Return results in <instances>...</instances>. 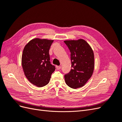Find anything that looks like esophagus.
I'll return each instance as SVG.
<instances>
[{
    "label": "esophagus",
    "mask_w": 122,
    "mask_h": 122,
    "mask_svg": "<svg viewBox=\"0 0 122 122\" xmlns=\"http://www.w3.org/2000/svg\"><path fill=\"white\" fill-rule=\"evenodd\" d=\"M56 68L57 70H60L61 69V66H56Z\"/></svg>",
    "instance_id": "1"
}]
</instances>
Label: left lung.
I'll use <instances>...</instances> for the list:
<instances>
[{"label":"left lung","instance_id":"obj_1","mask_svg":"<svg viewBox=\"0 0 122 122\" xmlns=\"http://www.w3.org/2000/svg\"><path fill=\"white\" fill-rule=\"evenodd\" d=\"M71 52V67L65 75L66 84L72 88L83 86L89 79L94 69L93 51L86 41H65Z\"/></svg>","mask_w":122,"mask_h":122}]
</instances>
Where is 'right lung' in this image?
I'll list each match as a JSON object with an SVG mask.
<instances>
[{
  "label": "right lung",
  "instance_id": "obj_1",
  "mask_svg": "<svg viewBox=\"0 0 122 122\" xmlns=\"http://www.w3.org/2000/svg\"><path fill=\"white\" fill-rule=\"evenodd\" d=\"M53 40L36 38L24 47L22 56V66L24 74L32 84L38 87L49 83L55 66L50 61L49 51Z\"/></svg>",
  "mask_w": 122,
  "mask_h": 122
}]
</instances>
